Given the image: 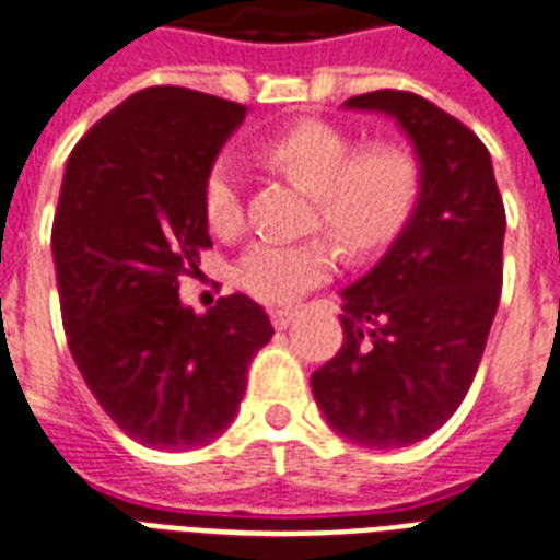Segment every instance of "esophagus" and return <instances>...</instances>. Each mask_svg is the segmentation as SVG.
Here are the masks:
<instances>
[{
    "label": "esophagus",
    "instance_id": "esophagus-1",
    "mask_svg": "<svg viewBox=\"0 0 560 560\" xmlns=\"http://www.w3.org/2000/svg\"><path fill=\"white\" fill-rule=\"evenodd\" d=\"M270 323H272V328H288L290 323H293V311L290 308H272L270 311Z\"/></svg>",
    "mask_w": 560,
    "mask_h": 560
}]
</instances>
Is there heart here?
I'll return each instance as SVG.
<instances>
[{"label":"heart","instance_id":"obj_1","mask_svg":"<svg viewBox=\"0 0 560 560\" xmlns=\"http://www.w3.org/2000/svg\"><path fill=\"white\" fill-rule=\"evenodd\" d=\"M261 158L314 199L317 225L352 258L382 252L399 237L420 199V164L399 143H366L326 119H302L261 143ZM205 223L232 237L243 229L241 173L229 155L213 158L199 185ZM335 270L326 237L281 243L258 241L234 264V281L267 305H288Z\"/></svg>","mask_w":560,"mask_h":560}]
</instances>
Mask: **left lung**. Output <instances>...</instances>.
<instances>
[{
    "label": "left lung",
    "mask_w": 560,
    "mask_h": 560,
    "mask_svg": "<svg viewBox=\"0 0 560 560\" xmlns=\"http://www.w3.org/2000/svg\"><path fill=\"white\" fill-rule=\"evenodd\" d=\"M405 128L420 199L382 261L343 290V347L311 375L331 429L366 450L438 432L464 402L502 293L505 205L488 147L408 91L352 96Z\"/></svg>",
    "instance_id": "obj_1"
}]
</instances>
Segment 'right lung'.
<instances>
[{"label": "right lung", "instance_id": "obj_1", "mask_svg": "<svg viewBox=\"0 0 560 560\" xmlns=\"http://www.w3.org/2000/svg\"><path fill=\"white\" fill-rule=\"evenodd\" d=\"M243 117L237 102L161 84L131 93L67 158L52 223L67 343L102 411L152 450L223 432L272 337L243 293L205 314L178 299V276L211 246L199 185Z\"/></svg>", "mask_w": 560, "mask_h": 560}]
</instances>
